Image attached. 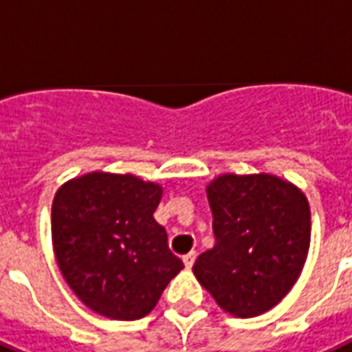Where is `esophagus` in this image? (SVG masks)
Returning <instances> with one entry per match:
<instances>
[{"instance_id":"34e87169","label":"esophagus","mask_w":352,"mask_h":352,"mask_svg":"<svg viewBox=\"0 0 352 352\" xmlns=\"http://www.w3.org/2000/svg\"><path fill=\"white\" fill-rule=\"evenodd\" d=\"M195 261H196V252H190V253H187V255H184V264L187 270L192 268Z\"/></svg>"}]
</instances>
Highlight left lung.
<instances>
[{
    "label": "left lung",
    "instance_id": "left-lung-1",
    "mask_svg": "<svg viewBox=\"0 0 352 352\" xmlns=\"http://www.w3.org/2000/svg\"><path fill=\"white\" fill-rule=\"evenodd\" d=\"M214 246L192 272L235 318L274 309L301 275L310 248V207L299 187L274 174H222L206 187Z\"/></svg>",
    "mask_w": 352,
    "mask_h": 352
}]
</instances>
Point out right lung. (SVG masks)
I'll return each instance as SVG.
<instances>
[{"label": "right lung", "instance_id": "1", "mask_svg": "<svg viewBox=\"0 0 352 352\" xmlns=\"http://www.w3.org/2000/svg\"><path fill=\"white\" fill-rule=\"evenodd\" d=\"M162 195L160 184L111 173L84 174L56 190L54 257L65 283L97 314L145 318L184 268L154 220Z\"/></svg>", "mask_w": 352, "mask_h": 352}]
</instances>
